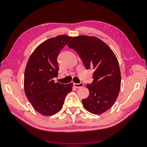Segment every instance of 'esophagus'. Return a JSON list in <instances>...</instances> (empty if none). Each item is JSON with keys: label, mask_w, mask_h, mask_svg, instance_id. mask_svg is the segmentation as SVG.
<instances>
[{"label": "esophagus", "mask_w": 147, "mask_h": 147, "mask_svg": "<svg viewBox=\"0 0 147 147\" xmlns=\"http://www.w3.org/2000/svg\"><path fill=\"white\" fill-rule=\"evenodd\" d=\"M74 86L77 88H82L84 86V84L83 83H74Z\"/></svg>", "instance_id": "1"}]
</instances>
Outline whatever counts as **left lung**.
Returning a JSON list of instances; mask_svg holds the SVG:
<instances>
[{
    "mask_svg": "<svg viewBox=\"0 0 147 147\" xmlns=\"http://www.w3.org/2000/svg\"><path fill=\"white\" fill-rule=\"evenodd\" d=\"M67 46L76 51L86 69H92L93 82L87 84L88 98L82 100L88 112L100 115L116 101L121 88V72L115 53L99 38L88 35L74 37Z\"/></svg>",
    "mask_w": 147,
    "mask_h": 147,
    "instance_id": "obj_1",
    "label": "left lung"
}]
</instances>
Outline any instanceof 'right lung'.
<instances>
[{
	"mask_svg": "<svg viewBox=\"0 0 147 147\" xmlns=\"http://www.w3.org/2000/svg\"><path fill=\"white\" fill-rule=\"evenodd\" d=\"M61 35L49 38L35 49L30 56L24 72V88L33 108L43 116H51L60 111L73 83H55L61 50L72 38Z\"/></svg>",
	"mask_w": 147,
	"mask_h": 147,
	"instance_id": "1",
	"label": "right lung"
}]
</instances>
